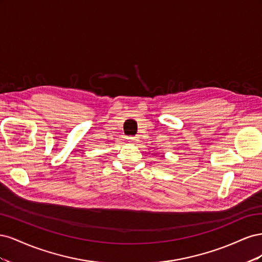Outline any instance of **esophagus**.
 <instances>
[{"mask_svg":"<svg viewBox=\"0 0 262 262\" xmlns=\"http://www.w3.org/2000/svg\"><path fill=\"white\" fill-rule=\"evenodd\" d=\"M126 140H128L130 143H137V142L139 141L137 137H128V138H126Z\"/></svg>","mask_w":262,"mask_h":262,"instance_id":"obj_1","label":"esophagus"}]
</instances>
